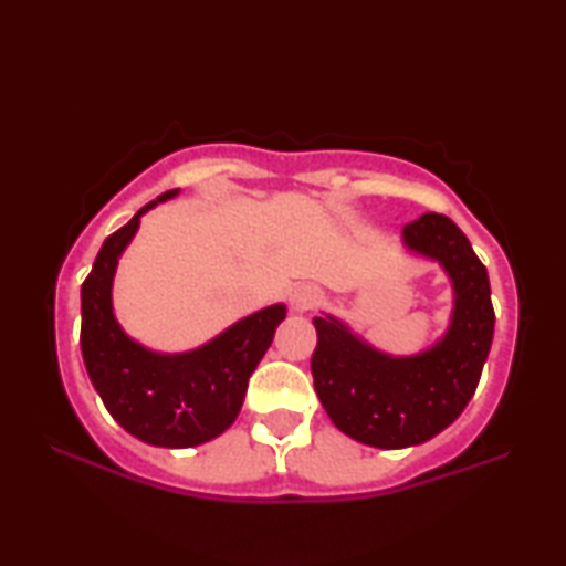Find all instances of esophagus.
<instances>
[{"label":"esophagus","instance_id":"esophagus-1","mask_svg":"<svg viewBox=\"0 0 566 566\" xmlns=\"http://www.w3.org/2000/svg\"><path fill=\"white\" fill-rule=\"evenodd\" d=\"M319 300H322V294L317 286H312V284L296 286V290L290 294V304L294 312H310L312 306L319 304Z\"/></svg>","mask_w":566,"mask_h":566}]
</instances>
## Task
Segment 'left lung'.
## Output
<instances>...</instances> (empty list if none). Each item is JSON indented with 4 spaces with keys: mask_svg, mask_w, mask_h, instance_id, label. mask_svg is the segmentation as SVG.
I'll return each mask as SVG.
<instances>
[{
    "mask_svg": "<svg viewBox=\"0 0 566 566\" xmlns=\"http://www.w3.org/2000/svg\"><path fill=\"white\" fill-rule=\"evenodd\" d=\"M401 244L452 282V314L434 344L395 357L334 314L314 317L312 377L322 407L339 432L379 449L424 444L452 424L474 397L494 337L490 276L462 229L429 212L401 229Z\"/></svg>",
    "mask_w": 566,
    "mask_h": 566,
    "instance_id": "obj_1",
    "label": "left lung"
}]
</instances>
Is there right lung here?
I'll use <instances>...</instances> for the list:
<instances>
[{
	"label": "right lung",
	"instance_id": "add662e5",
	"mask_svg": "<svg viewBox=\"0 0 566 566\" xmlns=\"http://www.w3.org/2000/svg\"><path fill=\"white\" fill-rule=\"evenodd\" d=\"M169 189L104 239L82 284V357L94 389L122 429L151 447L205 444L234 424L247 381L270 349L286 306L272 304L189 352H155L122 329L112 304L119 256L142 217L175 199Z\"/></svg>",
	"mask_w": 566,
	"mask_h": 566
}]
</instances>
